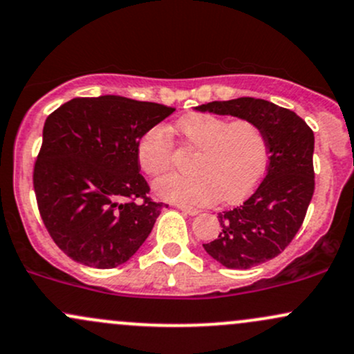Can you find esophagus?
<instances>
[{"label": "esophagus", "mask_w": 354, "mask_h": 354, "mask_svg": "<svg viewBox=\"0 0 354 354\" xmlns=\"http://www.w3.org/2000/svg\"><path fill=\"white\" fill-rule=\"evenodd\" d=\"M177 207L180 209L182 212L189 214V216H197V214H198V209H196V207H189V205H177Z\"/></svg>", "instance_id": "1"}]
</instances>
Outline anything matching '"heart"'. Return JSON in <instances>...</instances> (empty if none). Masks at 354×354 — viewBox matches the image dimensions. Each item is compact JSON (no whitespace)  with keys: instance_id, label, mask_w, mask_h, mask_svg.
<instances>
[{"instance_id":"obj_1","label":"heart","mask_w":354,"mask_h":354,"mask_svg":"<svg viewBox=\"0 0 354 354\" xmlns=\"http://www.w3.org/2000/svg\"><path fill=\"white\" fill-rule=\"evenodd\" d=\"M178 130L198 150L192 164L196 174H169L156 180L153 190L165 201L205 205L219 197L222 202H234L251 192L268 170V137L257 122L198 113L178 122ZM137 158L149 176H160L172 167L174 142L164 125L145 130L138 140Z\"/></svg>"}]
</instances>
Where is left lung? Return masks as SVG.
<instances>
[{
  "mask_svg": "<svg viewBox=\"0 0 354 354\" xmlns=\"http://www.w3.org/2000/svg\"><path fill=\"white\" fill-rule=\"evenodd\" d=\"M197 110L257 122L269 145L264 180L244 204L219 212V236L202 245L229 269L274 259L295 239L315 194V133L292 110L261 98L210 102Z\"/></svg>",
  "mask_w": 354,
  "mask_h": 354,
  "instance_id": "obj_1",
  "label": "left lung"
}]
</instances>
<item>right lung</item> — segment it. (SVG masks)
I'll list each match as a JSON object with an SVG mask.
<instances>
[{"label": "right lung", "instance_id": "right-lung-1", "mask_svg": "<svg viewBox=\"0 0 354 354\" xmlns=\"http://www.w3.org/2000/svg\"><path fill=\"white\" fill-rule=\"evenodd\" d=\"M172 106L103 95L77 97L48 115L33 169L43 224L66 256L110 269L149 237L164 202L149 197L137 145Z\"/></svg>", "mask_w": 354, "mask_h": 354}]
</instances>
